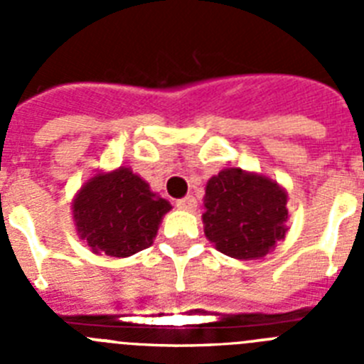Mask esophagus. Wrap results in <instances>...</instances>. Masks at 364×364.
<instances>
[{"label":"esophagus","instance_id":"obj_1","mask_svg":"<svg viewBox=\"0 0 364 364\" xmlns=\"http://www.w3.org/2000/svg\"><path fill=\"white\" fill-rule=\"evenodd\" d=\"M176 208H180V210H184V211H195L197 210V200H195L193 195H188V197L178 198V200H176Z\"/></svg>","mask_w":364,"mask_h":364}]
</instances>
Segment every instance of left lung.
Masks as SVG:
<instances>
[{"label":"left lung","mask_w":364,"mask_h":364,"mask_svg":"<svg viewBox=\"0 0 364 364\" xmlns=\"http://www.w3.org/2000/svg\"><path fill=\"white\" fill-rule=\"evenodd\" d=\"M286 202L288 193L268 176L228 167L205 186V237L224 255L260 259L284 239Z\"/></svg>","instance_id":"left-lung-1"}]
</instances>
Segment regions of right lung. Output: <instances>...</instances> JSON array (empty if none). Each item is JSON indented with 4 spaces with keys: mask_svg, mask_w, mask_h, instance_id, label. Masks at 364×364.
I'll return each instance as SVG.
<instances>
[{
    "mask_svg": "<svg viewBox=\"0 0 364 364\" xmlns=\"http://www.w3.org/2000/svg\"><path fill=\"white\" fill-rule=\"evenodd\" d=\"M169 210L171 204L129 167L95 175L73 202L80 239L92 253L109 257H131L149 247Z\"/></svg>",
    "mask_w": 364,
    "mask_h": 364,
    "instance_id": "obj_1",
    "label": "right lung"
}]
</instances>
